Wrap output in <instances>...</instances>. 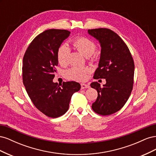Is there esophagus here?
<instances>
[{
  "mask_svg": "<svg viewBox=\"0 0 156 156\" xmlns=\"http://www.w3.org/2000/svg\"><path fill=\"white\" fill-rule=\"evenodd\" d=\"M81 89L88 88L90 87L88 84H85V83H81Z\"/></svg>",
  "mask_w": 156,
  "mask_h": 156,
  "instance_id": "esophagus-1",
  "label": "esophagus"
}]
</instances>
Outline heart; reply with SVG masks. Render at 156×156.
Instances as JSON below:
<instances>
[{
    "label": "heart",
    "mask_w": 156,
    "mask_h": 156,
    "mask_svg": "<svg viewBox=\"0 0 156 156\" xmlns=\"http://www.w3.org/2000/svg\"><path fill=\"white\" fill-rule=\"evenodd\" d=\"M73 48L86 57L91 56L96 49V45L94 41L84 37H78L72 41ZM70 50L66 45L60 46L57 51L56 57L61 66L68 64ZM89 72L87 68L73 67L66 72V76L69 79L75 81H83L86 78V74Z\"/></svg>",
    "instance_id": "obj_1"
}]
</instances>
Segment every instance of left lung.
<instances>
[{
	"mask_svg": "<svg viewBox=\"0 0 156 156\" xmlns=\"http://www.w3.org/2000/svg\"><path fill=\"white\" fill-rule=\"evenodd\" d=\"M101 45L99 66L94 79H105L103 87L98 82L90 84L98 92L92 108L97 114L107 116L120 110L128 100L133 89L135 65L125 42L112 30L100 29L88 30Z\"/></svg>",
	"mask_w": 156,
	"mask_h": 156,
	"instance_id": "1",
	"label": "left lung"
}]
</instances>
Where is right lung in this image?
Instances as JSON below:
<instances>
[{
	"label": "right lung",
	"mask_w": 156,
	"mask_h": 156,
	"mask_svg": "<svg viewBox=\"0 0 156 156\" xmlns=\"http://www.w3.org/2000/svg\"><path fill=\"white\" fill-rule=\"evenodd\" d=\"M70 32L49 29L37 35L28 47L23 60V82L33 104L50 118L62 116L71 98L81 85L75 81L53 83L58 66L57 51Z\"/></svg>",
	"instance_id": "obj_1"
}]
</instances>
